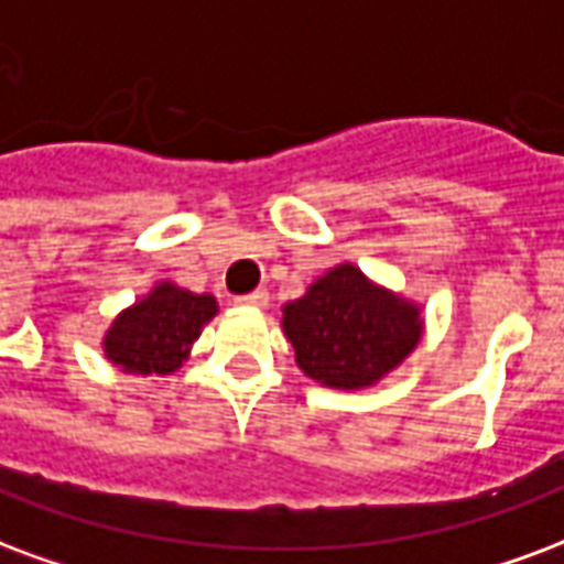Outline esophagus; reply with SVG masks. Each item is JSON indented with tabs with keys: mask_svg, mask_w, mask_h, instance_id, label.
Here are the masks:
<instances>
[{
	"mask_svg": "<svg viewBox=\"0 0 564 564\" xmlns=\"http://www.w3.org/2000/svg\"><path fill=\"white\" fill-rule=\"evenodd\" d=\"M236 302H239L241 307H265V304H269V293H265V290H253V293L248 295H239Z\"/></svg>",
	"mask_w": 564,
	"mask_h": 564,
	"instance_id": "1",
	"label": "esophagus"
}]
</instances>
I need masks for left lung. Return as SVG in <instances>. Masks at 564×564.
<instances>
[{
	"mask_svg": "<svg viewBox=\"0 0 564 564\" xmlns=\"http://www.w3.org/2000/svg\"><path fill=\"white\" fill-rule=\"evenodd\" d=\"M295 365L328 388L377 386L421 340V307L340 262L295 302L283 304Z\"/></svg>",
	"mask_w": 564,
	"mask_h": 564,
	"instance_id": "left-lung-1",
	"label": "left lung"
}]
</instances>
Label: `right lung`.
I'll list each match as a JSON object with an SVG mask.
<instances>
[{
	"mask_svg": "<svg viewBox=\"0 0 564 564\" xmlns=\"http://www.w3.org/2000/svg\"><path fill=\"white\" fill-rule=\"evenodd\" d=\"M215 314V295H197L170 281L154 283L152 293L112 319L104 335V356L124 373L166 377L182 367L191 344Z\"/></svg>",
	"mask_w": 564,
	"mask_h": 564,
	"instance_id": "add662e5",
	"label": "right lung"
}]
</instances>
